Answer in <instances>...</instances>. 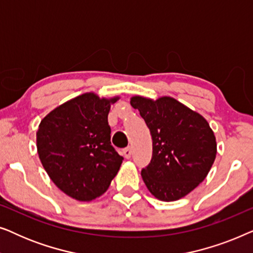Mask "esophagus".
I'll return each mask as SVG.
<instances>
[{
    "label": "esophagus",
    "instance_id": "1",
    "mask_svg": "<svg viewBox=\"0 0 253 253\" xmlns=\"http://www.w3.org/2000/svg\"><path fill=\"white\" fill-rule=\"evenodd\" d=\"M123 154L126 159H130L131 155H132V151H131V147H126L123 150Z\"/></svg>",
    "mask_w": 253,
    "mask_h": 253
}]
</instances>
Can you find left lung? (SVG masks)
<instances>
[{
    "instance_id": "1",
    "label": "left lung",
    "mask_w": 253,
    "mask_h": 253,
    "mask_svg": "<svg viewBox=\"0 0 253 253\" xmlns=\"http://www.w3.org/2000/svg\"><path fill=\"white\" fill-rule=\"evenodd\" d=\"M130 103L139 110L153 140L151 164L141 170L148 191L162 202L189 195L206 178L216 157L209 122L171 96L134 95Z\"/></svg>"
}]
</instances>
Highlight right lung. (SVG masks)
<instances>
[{"mask_svg":"<svg viewBox=\"0 0 253 253\" xmlns=\"http://www.w3.org/2000/svg\"><path fill=\"white\" fill-rule=\"evenodd\" d=\"M119 99L84 93L51 110L38 127L37 150L44 170L62 192L79 202L103 195L122 165L108 126L110 106Z\"/></svg>","mask_w":253,"mask_h":253,"instance_id":"obj_1","label":"right lung"}]
</instances>
